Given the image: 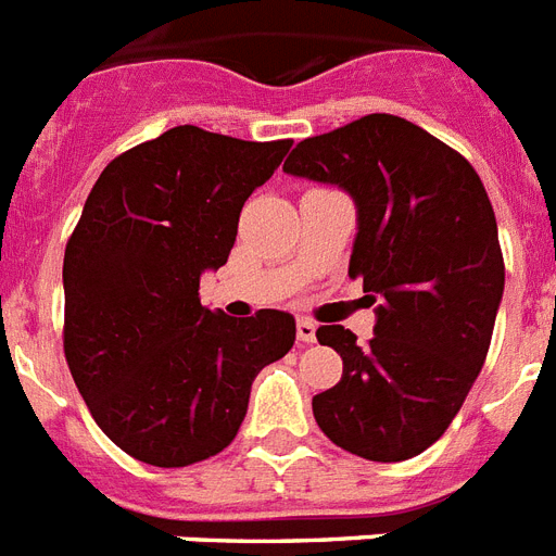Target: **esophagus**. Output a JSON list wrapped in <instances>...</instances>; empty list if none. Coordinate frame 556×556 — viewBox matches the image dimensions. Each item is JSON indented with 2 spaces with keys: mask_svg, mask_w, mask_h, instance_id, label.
Listing matches in <instances>:
<instances>
[{
  "mask_svg": "<svg viewBox=\"0 0 556 556\" xmlns=\"http://www.w3.org/2000/svg\"><path fill=\"white\" fill-rule=\"evenodd\" d=\"M295 332H299L301 344H313L315 341V324L309 321V318H299V324H295Z\"/></svg>",
  "mask_w": 556,
  "mask_h": 556,
  "instance_id": "34e87169",
  "label": "esophagus"
}]
</instances>
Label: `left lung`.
I'll use <instances>...</instances> for the list:
<instances>
[{
    "label": "left lung",
    "mask_w": 556,
    "mask_h": 556,
    "mask_svg": "<svg viewBox=\"0 0 556 556\" xmlns=\"http://www.w3.org/2000/svg\"><path fill=\"white\" fill-rule=\"evenodd\" d=\"M283 172L344 189L358 235L350 278L376 301L367 344L339 324L318 341L344 362L313 396L330 442L370 462L428 451L485 364L505 264L494 206L468 160L393 114H367L301 140Z\"/></svg>",
    "instance_id": "8db88e82"
}]
</instances>
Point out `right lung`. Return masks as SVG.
<instances>
[{
    "mask_svg": "<svg viewBox=\"0 0 556 556\" xmlns=\"http://www.w3.org/2000/svg\"><path fill=\"white\" fill-rule=\"evenodd\" d=\"M290 146L168 128L111 160L83 206L62 264L65 362L102 433L146 465L220 454L257 372L295 344L290 313L229 318L198 295Z\"/></svg>",
    "mask_w": 556,
    "mask_h": 556,
    "instance_id": "obj_1",
    "label": "right lung"
}]
</instances>
